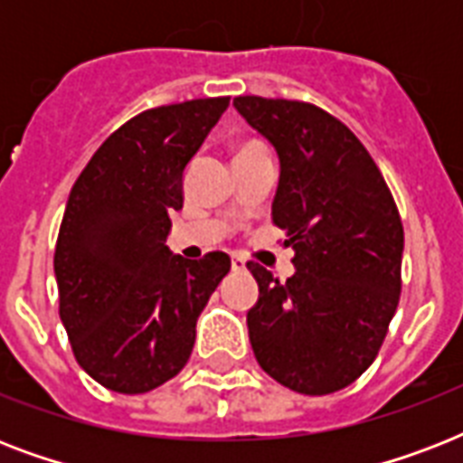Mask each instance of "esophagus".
<instances>
[{"label": "esophagus", "instance_id": "34e87169", "mask_svg": "<svg viewBox=\"0 0 463 463\" xmlns=\"http://www.w3.org/2000/svg\"><path fill=\"white\" fill-rule=\"evenodd\" d=\"M231 267H232V271H245V260H240V257H232Z\"/></svg>", "mask_w": 463, "mask_h": 463}]
</instances>
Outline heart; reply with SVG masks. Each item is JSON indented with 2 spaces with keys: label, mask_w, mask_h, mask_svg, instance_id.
<instances>
[{
  "label": "heart",
  "mask_w": 463,
  "mask_h": 463,
  "mask_svg": "<svg viewBox=\"0 0 463 463\" xmlns=\"http://www.w3.org/2000/svg\"><path fill=\"white\" fill-rule=\"evenodd\" d=\"M267 154V146L260 139H242L235 144V160L250 158V156Z\"/></svg>",
  "instance_id": "obj_1"
}]
</instances>
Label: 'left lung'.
Wrapping results in <instances>:
<instances>
[{
	"mask_svg": "<svg viewBox=\"0 0 463 463\" xmlns=\"http://www.w3.org/2000/svg\"><path fill=\"white\" fill-rule=\"evenodd\" d=\"M232 105L279 154L271 221L296 252L286 281L247 264L260 283L247 312L254 358L298 394H331L373 365L387 336L402 296V216L373 156L334 115L283 98Z\"/></svg>",
	"mask_w": 463,
	"mask_h": 463,
	"instance_id": "8db88e82",
	"label": "left lung"
}]
</instances>
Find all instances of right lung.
Listing matches in <instances>:
<instances>
[{"instance_id":"right-lung-1","label":"right lung","mask_w":463,"mask_h":463,"mask_svg":"<svg viewBox=\"0 0 463 463\" xmlns=\"http://www.w3.org/2000/svg\"><path fill=\"white\" fill-rule=\"evenodd\" d=\"M231 98L160 105L103 141L71 187L54 247L60 317L79 365L119 394H144L187 365L196 319L231 257L167 250L189 160Z\"/></svg>"}]
</instances>
